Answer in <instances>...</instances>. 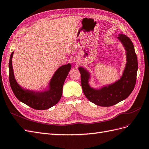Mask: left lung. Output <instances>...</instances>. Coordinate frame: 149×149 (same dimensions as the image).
<instances>
[{
	"label": "left lung",
	"mask_w": 149,
	"mask_h": 149,
	"mask_svg": "<svg viewBox=\"0 0 149 149\" xmlns=\"http://www.w3.org/2000/svg\"><path fill=\"white\" fill-rule=\"evenodd\" d=\"M126 51L127 62L123 76L114 84L94 89L88 84L90 74L80 67L81 85L84 95L90 102L101 107H111L127 98L133 91L136 82L138 69L137 57L130 38L123 34L118 37Z\"/></svg>",
	"instance_id": "8db88e82"
}]
</instances>
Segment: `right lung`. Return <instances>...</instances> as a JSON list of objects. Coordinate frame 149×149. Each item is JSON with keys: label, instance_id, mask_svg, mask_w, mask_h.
Wrapping results in <instances>:
<instances>
[{"label": "right lung", "instance_id": "right-lung-1", "mask_svg": "<svg viewBox=\"0 0 149 149\" xmlns=\"http://www.w3.org/2000/svg\"><path fill=\"white\" fill-rule=\"evenodd\" d=\"M13 54V52H12L9 60V81L17 99L30 107L38 110L49 109L58 103L62 94L64 81L71 69V65L68 64L62 65L56 71L50 80L48 90L45 92H36L22 88L17 82L12 62Z\"/></svg>", "mask_w": 149, "mask_h": 149}]
</instances>
